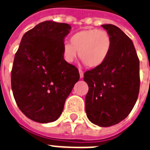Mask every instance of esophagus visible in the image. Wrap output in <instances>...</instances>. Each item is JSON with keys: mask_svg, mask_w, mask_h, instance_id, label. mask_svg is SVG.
I'll use <instances>...</instances> for the list:
<instances>
[{"mask_svg": "<svg viewBox=\"0 0 150 150\" xmlns=\"http://www.w3.org/2000/svg\"><path fill=\"white\" fill-rule=\"evenodd\" d=\"M79 73H80V77L81 78H83V72L81 70V69H79Z\"/></svg>", "mask_w": 150, "mask_h": 150, "instance_id": "esophagus-1", "label": "esophagus"}]
</instances>
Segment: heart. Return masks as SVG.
<instances>
[{
  "instance_id": "heart-1",
  "label": "heart",
  "mask_w": 150,
  "mask_h": 150,
  "mask_svg": "<svg viewBox=\"0 0 150 150\" xmlns=\"http://www.w3.org/2000/svg\"><path fill=\"white\" fill-rule=\"evenodd\" d=\"M70 42L62 45V54L66 62L71 63L79 56L89 68H97L106 61L112 49V40L105 31L87 29L74 33Z\"/></svg>"
}]
</instances>
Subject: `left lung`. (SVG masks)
<instances>
[{
    "mask_svg": "<svg viewBox=\"0 0 150 150\" xmlns=\"http://www.w3.org/2000/svg\"><path fill=\"white\" fill-rule=\"evenodd\" d=\"M112 40V49L102 66L86 71L85 111L89 120L110 127L128 116L139 92V60L132 40L120 28L102 25Z\"/></svg>",
    "mask_w": 150,
    "mask_h": 150,
    "instance_id": "8db88e82",
    "label": "left lung"
}]
</instances>
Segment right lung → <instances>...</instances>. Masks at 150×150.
Here are the masks:
<instances>
[{
  "label": "right lung",
  "instance_id": "1",
  "mask_svg": "<svg viewBox=\"0 0 150 150\" xmlns=\"http://www.w3.org/2000/svg\"><path fill=\"white\" fill-rule=\"evenodd\" d=\"M70 30L67 23L45 21L21 40L11 69V89L19 110L33 121L56 120L80 79L77 68L62 54Z\"/></svg>",
  "mask_w": 150,
  "mask_h": 150
}]
</instances>
